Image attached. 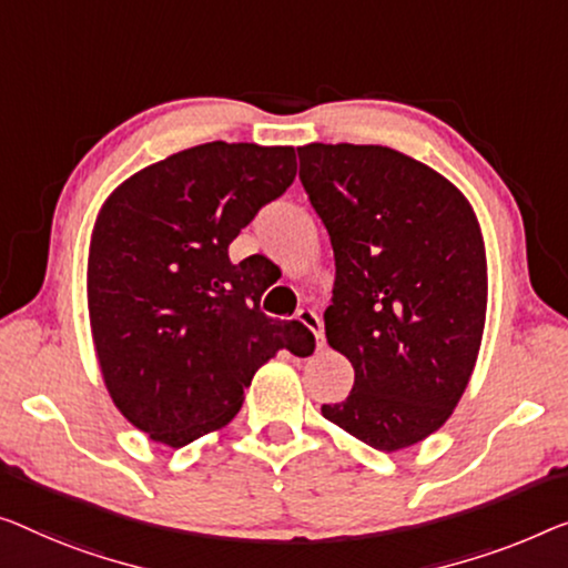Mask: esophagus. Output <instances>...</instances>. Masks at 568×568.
I'll list each match as a JSON object with an SVG mask.
<instances>
[{
    "mask_svg": "<svg viewBox=\"0 0 568 568\" xmlns=\"http://www.w3.org/2000/svg\"><path fill=\"white\" fill-rule=\"evenodd\" d=\"M295 318H298L306 328H311L313 336H316V344L318 346H324V326H321V318H318L316 311H313V308H298V313H295Z\"/></svg>",
    "mask_w": 568,
    "mask_h": 568,
    "instance_id": "esophagus-1",
    "label": "esophagus"
}]
</instances>
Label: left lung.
Instances as JSON below:
<instances>
[{
    "label": "left lung",
    "mask_w": 568,
    "mask_h": 568,
    "mask_svg": "<svg viewBox=\"0 0 568 568\" xmlns=\"http://www.w3.org/2000/svg\"><path fill=\"white\" fill-rule=\"evenodd\" d=\"M298 160L336 262L326 338L354 367L346 400L321 413L377 452L418 444L452 416L477 362V216L444 175L390 148L311 142Z\"/></svg>",
    "instance_id": "8db88e82"
}]
</instances>
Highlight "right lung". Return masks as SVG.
<instances>
[{
  "label": "right lung",
  "instance_id": "1",
  "mask_svg": "<svg viewBox=\"0 0 568 568\" xmlns=\"http://www.w3.org/2000/svg\"><path fill=\"white\" fill-rule=\"evenodd\" d=\"M295 178L293 148L206 142L124 181L97 219L89 316L122 416L181 448L230 423L277 349L308 357L301 321L260 311L270 281L230 244Z\"/></svg>",
  "mask_w": 568,
  "mask_h": 568
}]
</instances>
